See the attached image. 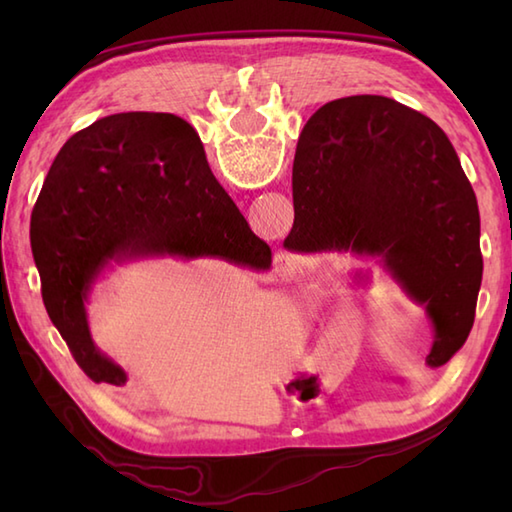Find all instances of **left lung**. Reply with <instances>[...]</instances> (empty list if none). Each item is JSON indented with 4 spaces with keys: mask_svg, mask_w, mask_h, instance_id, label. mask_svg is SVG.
<instances>
[{
    "mask_svg": "<svg viewBox=\"0 0 512 512\" xmlns=\"http://www.w3.org/2000/svg\"><path fill=\"white\" fill-rule=\"evenodd\" d=\"M292 204L288 250L380 257L433 325L427 365L460 350L482 286L480 209L431 118L387 96L325 103L299 138Z\"/></svg>",
    "mask_w": 512,
    "mask_h": 512,
    "instance_id": "obj_1",
    "label": "left lung"
}]
</instances>
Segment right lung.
I'll return each mask as SVG.
<instances>
[{
  "mask_svg": "<svg viewBox=\"0 0 512 512\" xmlns=\"http://www.w3.org/2000/svg\"><path fill=\"white\" fill-rule=\"evenodd\" d=\"M30 246L48 317L94 383L125 385V372L94 345L85 301L110 262L213 255L255 268L270 248L248 228L173 114L105 116L54 158L30 217Z\"/></svg>",
  "mask_w": 512,
  "mask_h": 512,
  "instance_id": "right-lung-1",
  "label": "right lung"
}]
</instances>
